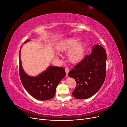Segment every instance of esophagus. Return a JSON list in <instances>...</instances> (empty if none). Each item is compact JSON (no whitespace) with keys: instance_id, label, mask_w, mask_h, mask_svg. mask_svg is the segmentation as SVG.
<instances>
[{"instance_id":"esophagus-1","label":"esophagus","mask_w":127,"mask_h":127,"mask_svg":"<svg viewBox=\"0 0 127 127\" xmlns=\"http://www.w3.org/2000/svg\"><path fill=\"white\" fill-rule=\"evenodd\" d=\"M65 71H66V76L68 77V72H69V69L67 67V68H65Z\"/></svg>"}]
</instances>
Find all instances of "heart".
Here are the masks:
<instances>
[{"label": "heart", "instance_id": "obj_1", "mask_svg": "<svg viewBox=\"0 0 127 127\" xmlns=\"http://www.w3.org/2000/svg\"><path fill=\"white\" fill-rule=\"evenodd\" d=\"M77 37H70L61 41L57 45V49L60 52H68L67 58L71 64H77L81 61L85 56L86 45L83 42H79Z\"/></svg>", "mask_w": 127, "mask_h": 127}]
</instances>
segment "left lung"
<instances>
[{
    "instance_id": "1",
    "label": "left lung",
    "mask_w": 127,
    "mask_h": 127,
    "mask_svg": "<svg viewBox=\"0 0 127 127\" xmlns=\"http://www.w3.org/2000/svg\"><path fill=\"white\" fill-rule=\"evenodd\" d=\"M106 53L99 44L92 48L90 55L69 72V77L74 78L77 86L72 94L77 99H87L95 94L102 86L106 75Z\"/></svg>"
}]
</instances>
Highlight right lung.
Returning a JSON list of instances; mask_svg holds the SVG:
<instances>
[{
    "label": "right lung",
    "instance_id": "add662e5",
    "mask_svg": "<svg viewBox=\"0 0 127 127\" xmlns=\"http://www.w3.org/2000/svg\"><path fill=\"white\" fill-rule=\"evenodd\" d=\"M30 41L27 40L24 43ZM20 58V76L23 86L28 93L38 100L45 101L52 98L56 94V88L60 81L66 76L64 68L57 66H49L45 71L35 77L28 75L22 66Z\"/></svg>",
    "mask_w": 127,
    "mask_h": 127
}]
</instances>
